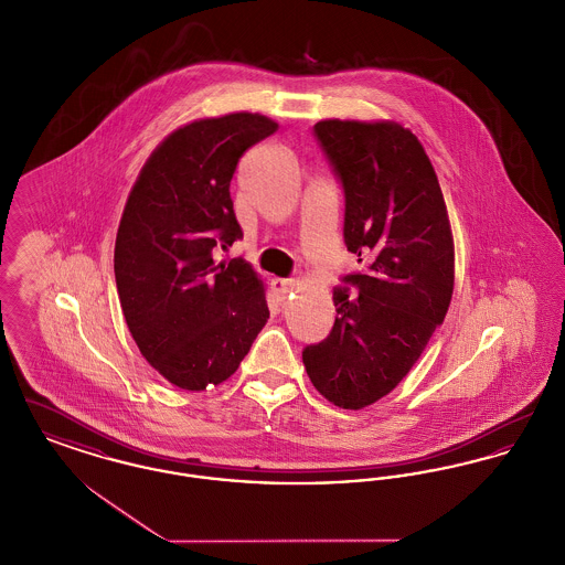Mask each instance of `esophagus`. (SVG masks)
<instances>
[{
    "label": "esophagus",
    "instance_id": "34e87169",
    "mask_svg": "<svg viewBox=\"0 0 565 565\" xmlns=\"http://www.w3.org/2000/svg\"><path fill=\"white\" fill-rule=\"evenodd\" d=\"M296 281L295 279H273V290L279 298H288V296L295 292Z\"/></svg>",
    "mask_w": 565,
    "mask_h": 565
}]
</instances>
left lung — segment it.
Segmentation results:
<instances>
[{
	"label": "left lung",
	"instance_id": "8db88e82",
	"mask_svg": "<svg viewBox=\"0 0 565 565\" xmlns=\"http://www.w3.org/2000/svg\"><path fill=\"white\" fill-rule=\"evenodd\" d=\"M313 129L345 190V245L369 267L345 277L360 295L332 292V332L305 348L302 364L328 403L360 411L403 381L445 320L456 245L436 171L411 129L339 118Z\"/></svg>",
	"mask_w": 565,
	"mask_h": 565
}]
</instances>
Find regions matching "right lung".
<instances>
[{"label":"right lung","mask_w":565,"mask_h":565,"mask_svg":"<svg viewBox=\"0 0 565 565\" xmlns=\"http://www.w3.org/2000/svg\"><path fill=\"white\" fill-rule=\"evenodd\" d=\"M277 127L252 111L192 120L162 139L129 192L114 247L120 307L141 355L180 390L226 381L269 320L260 275L243 260L215 265L212 249L242 237L231 180Z\"/></svg>","instance_id":"1"}]
</instances>
